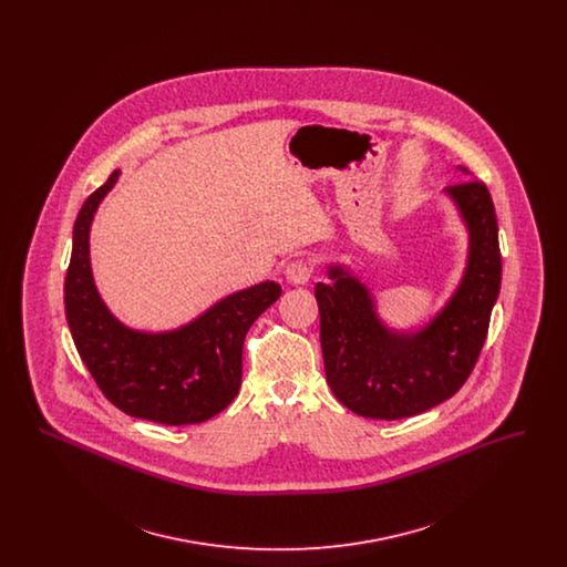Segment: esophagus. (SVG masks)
Masks as SVG:
<instances>
[{
    "instance_id": "esophagus-1",
    "label": "esophagus",
    "mask_w": 567,
    "mask_h": 567,
    "mask_svg": "<svg viewBox=\"0 0 567 567\" xmlns=\"http://www.w3.org/2000/svg\"><path fill=\"white\" fill-rule=\"evenodd\" d=\"M312 271H315V266H312V261H308V259H296V261H291L289 266H287V280L289 282H293V285H306L310 278H312Z\"/></svg>"
}]
</instances>
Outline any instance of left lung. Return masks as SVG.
<instances>
[{
	"mask_svg": "<svg viewBox=\"0 0 567 567\" xmlns=\"http://www.w3.org/2000/svg\"><path fill=\"white\" fill-rule=\"evenodd\" d=\"M465 172V169H463ZM470 231L463 280L446 308L419 331L398 333L378 319L365 285L342 266L319 282L324 374L333 395L359 416L395 421L453 398L470 378L502 285V252L483 181L446 187Z\"/></svg>",
	"mask_w": 567,
	"mask_h": 567,
	"instance_id": "8db88e82",
	"label": "left lung"
}]
</instances>
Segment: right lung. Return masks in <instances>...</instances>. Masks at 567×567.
Returning <instances> with one entry per match:
<instances>
[{
  "mask_svg": "<svg viewBox=\"0 0 567 567\" xmlns=\"http://www.w3.org/2000/svg\"><path fill=\"white\" fill-rule=\"evenodd\" d=\"M118 169L82 204L65 274V317L86 370L112 404L135 419L195 425L234 402L243 384L246 331L280 297L266 280L220 299L176 331L144 333L118 323L95 289L89 261L91 220Z\"/></svg>",
  "mask_w": 567,
  "mask_h": 567,
  "instance_id": "obj_1",
  "label": "right lung"
}]
</instances>
